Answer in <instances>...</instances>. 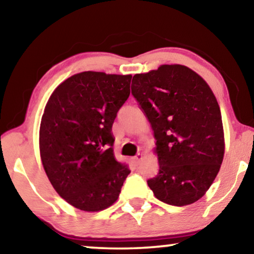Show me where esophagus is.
I'll return each mask as SVG.
<instances>
[{
	"mask_svg": "<svg viewBox=\"0 0 254 254\" xmlns=\"http://www.w3.org/2000/svg\"><path fill=\"white\" fill-rule=\"evenodd\" d=\"M141 158H142V155L138 154V155H135L134 157H132V161L134 162V164H139V162H140V160H141Z\"/></svg>",
	"mask_w": 254,
	"mask_h": 254,
	"instance_id": "1",
	"label": "esophagus"
}]
</instances>
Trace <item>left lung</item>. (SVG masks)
<instances>
[{"label":"left lung","mask_w":254,"mask_h":254,"mask_svg":"<svg viewBox=\"0 0 254 254\" xmlns=\"http://www.w3.org/2000/svg\"><path fill=\"white\" fill-rule=\"evenodd\" d=\"M131 91L156 140L160 170L147 180L155 197L184 206L198 200L224 160L225 140L218 101L190 68L162 65L135 74Z\"/></svg>","instance_id":"left-lung-1"}]
</instances>
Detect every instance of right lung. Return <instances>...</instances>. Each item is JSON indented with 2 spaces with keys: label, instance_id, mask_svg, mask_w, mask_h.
<instances>
[{
  "label": "right lung",
  "instance_id": "1",
  "mask_svg": "<svg viewBox=\"0 0 254 254\" xmlns=\"http://www.w3.org/2000/svg\"><path fill=\"white\" fill-rule=\"evenodd\" d=\"M131 78L101 71L75 74L45 106L41 160L56 191L76 209H107L131 172L115 160L112 133L117 112L130 96Z\"/></svg>",
  "mask_w": 254,
  "mask_h": 254
}]
</instances>
